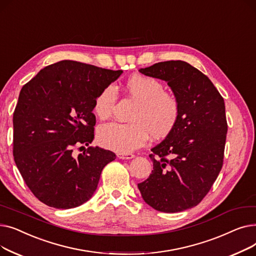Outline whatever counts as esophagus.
I'll return each mask as SVG.
<instances>
[{"mask_svg": "<svg viewBox=\"0 0 256 256\" xmlns=\"http://www.w3.org/2000/svg\"><path fill=\"white\" fill-rule=\"evenodd\" d=\"M117 156H118L119 158H121V160H130V158H132L135 156H134L132 154L128 152V154H117Z\"/></svg>", "mask_w": 256, "mask_h": 256, "instance_id": "obj_1", "label": "esophagus"}]
</instances>
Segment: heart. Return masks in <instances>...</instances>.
<instances>
[{"instance_id":"b5f03b06","label":"heart","mask_w":256,"mask_h":256,"mask_svg":"<svg viewBox=\"0 0 256 256\" xmlns=\"http://www.w3.org/2000/svg\"><path fill=\"white\" fill-rule=\"evenodd\" d=\"M124 88L130 98L136 102L130 116L132 122H110L98 130V143L119 154H128L143 146L150 134L154 139L166 137L180 117L178 98L164 91V85L160 80L146 76H132L126 82ZM115 100V87H104L94 98V113L100 119H106L112 113Z\"/></svg>"}]
</instances>
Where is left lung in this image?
I'll return each instance as SVG.
<instances>
[{
	"label": "left lung",
	"instance_id": "left-lung-1",
	"mask_svg": "<svg viewBox=\"0 0 256 256\" xmlns=\"http://www.w3.org/2000/svg\"><path fill=\"white\" fill-rule=\"evenodd\" d=\"M139 72L167 82L180 102V117L152 148L154 170L138 189L152 208L182 212L204 198L221 171L227 132L224 100L206 74L184 61L158 62Z\"/></svg>",
	"mask_w": 256,
	"mask_h": 256
}]
</instances>
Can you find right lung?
<instances>
[{"label": "right lung", "mask_w": 256, "mask_h": 256, "mask_svg": "<svg viewBox=\"0 0 256 256\" xmlns=\"http://www.w3.org/2000/svg\"><path fill=\"white\" fill-rule=\"evenodd\" d=\"M121 74L63 60L22 88L13 113V156L26 184L44 204L67 210L85 204L104 167L116 158L98 146L74 158L72 148L93 141L94 98Z\"/></svg>", "instance_id": "1"}]
</instances>
